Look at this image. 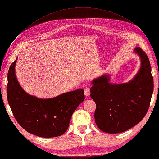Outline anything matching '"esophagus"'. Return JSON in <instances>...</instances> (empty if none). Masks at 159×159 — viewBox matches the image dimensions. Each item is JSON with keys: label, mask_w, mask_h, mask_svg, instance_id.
<instances>
[{"label": "esophagus", "mask_w": 159, "mask_h": 159, "mask_svg": "<svg viewBox=\"0 0 159 159\" xmlns=\"http://www.w3.org/2000/svg\"><path fill=\"white\" fill-rule=\"evenodd\" d=\"M84 92H85V95L86 96V97H88V96L90 94V89L89 88H86L85 89H84Z\"/></svg>", "instance_id": "1"}]
</instances>
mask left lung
<instances>
[{"instance_id":"left-lung-1","label":"left lung","mask_w":159,"mask_h":159,"mask_svg":"<svg viewBox=\"0 0 159 159\" xmlns=\"http://www.w3.org/2000/svg\"><path fill=\"white\" fill-rule=\"evenodd\" d=\"M134 52L140 57L141 66L128 83L111 84L107 75L91 82L95 123L105 133H119L132 128L145 116L150 105L154 88L150 61L141 48H135Z\"/></svg>"}]
</instances>
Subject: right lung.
<instances>
[{
	"mask_svg": "<svg viewBox=\"0 0 159 159\" xmlns=\"http://www.w3.org/2000/svg\"><path fill=\"white\" fill-rule=\"evenodd\" d=\"M16 60L8 72L7 87L9 105L19 125L28 133L40 137H56L68 129L71 115L85 99L82 89L50 99H40L24 90L15 74Z\"/></svg>",
	"mask_w": 159,
	"mask_h": 159,
	"instance_id": "obj_1",
	"label": "right lung"
}]
</instances>
